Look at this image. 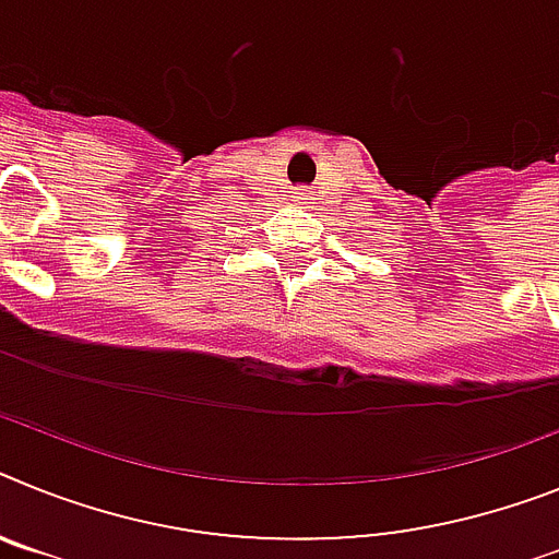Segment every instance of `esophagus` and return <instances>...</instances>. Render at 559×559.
Masks as SVG:
<instances>
[{
	"label": "esophagus",
	"mask_w": 559,
	"mask_h": 559,
	"mask_svg": "<svg viewBox=\"0 0 559 559\" xmlns=\"http://www.w3.org/2000/svg\"><path fill=\"white\" fill-rule=\"evenodd\" d=\"M309 199H312V192H309L307 187H298V190L293 192V201H298V204H307Z\"/></svg>",
	"instance_id": "obj_1"
}]
</instances>
